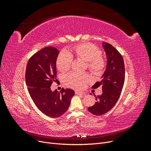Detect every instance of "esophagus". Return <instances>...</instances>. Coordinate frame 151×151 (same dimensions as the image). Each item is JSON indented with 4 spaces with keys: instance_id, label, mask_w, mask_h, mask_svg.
<instances>
[{
    "instance_id": "1",
    "label": "esophagus",
    "mask_w": 151,
    "mask_h": 151,
    "mask_svg": "<svg viewBox=\"0 0 151 151\" xmlns=\"http://www.w3.org/2000/svg\"><path fill=\"white\" fill-rule=\"evenodd\" d=\"M75 93L77 95H79V94H84V92H83V91H75Z\"/></svg>"
}]
</instances>
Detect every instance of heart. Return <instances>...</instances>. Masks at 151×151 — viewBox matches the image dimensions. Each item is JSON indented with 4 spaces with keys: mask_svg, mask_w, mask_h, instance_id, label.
<instances>
[{
    "mask_svg": "<svg viewBox=\"0 0 151 151\" xmlns=\"http://www.w3.org/2000/svg\"><path fill=\"white\" fill-rule=\"evenodd\" d=\"M71 53L77 57L87 62V67L93 74L101 73L105 67V61L101 56V51L95 45L88 43H81L76 45L71 49ZM72 57L67 50H62L57 59V67L61 72H66L70 69ZM89 79L86 73L72 72L67 76V84L74 88H81Z\"/></svg>",
    "mask_w": 151,
    "mask_h": 151,
    "instance_id": "obj_1",
    "label": "heart"
}]
</instances>
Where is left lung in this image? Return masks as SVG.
Here are the masks:
<instances>
[{
  "instance_id": "obj_1",
  "label": "left lung",
  "mask_w": 151,
  "mask_h": 151,
  "mask_svg": "<svg viewBox=\"0 0 151 151\" xmlns=\"http://www.w3.org/2000/svg\"><path fill=\"white\" fill-rule=\"evenodd\" d=\"M103 47L106 54V68L101 81L93 86V89L101 86L103 94L94 95L96 102L88 108L95 115H103L113 108L120 98L125 82V65L122 55L111 44L103 42Z\"/></svg>"
}]
</instances>
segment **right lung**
Wrapping results in <instances>:
<instances>
[{"instance_id":"right-lung-1","label":"right lung","mask_w":151,"mask_h":151,"mask_svg":"<svg viewBox=\"0 0 151 151\" xmlns=\"http://www.w3.org/2000/svg\"><path fill=\"white\" fill-rule=\"evenodd\" d=\"M59 50L45 47L35 53L27 63L26 83L30 96L45 115L56 118L64 114L74 96V91L62 89L59 93L50 89L57 77L56 62Z\"/></svg>"}]
</instances>
